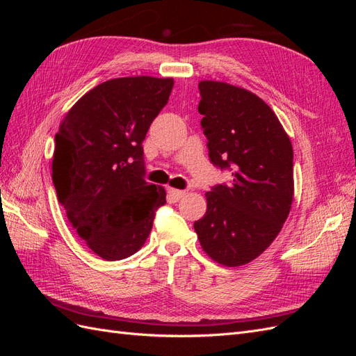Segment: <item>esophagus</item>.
<instances>
[{
	"label": "esophagus",
	"instance_id": "34e87169",
	"mask_svg": "<svg viewBox=\"0 0 356 356\" xmlns=\"http://www.w3.org/2000/svg\"><path fill=\"white\" fill-rule=\"evenodd\" d=\"M186 191L184 190H177V188H169L168 190V196L172 202H178L181 197H184Z\"/></svg>",
	"mask_w": 356,
	"mask_h": 356
}]
</instances>
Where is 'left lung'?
Here are the masks:
<instances>
[{
  "label": "left lung",
  "instance_id": "8db88e82",
  "mask_svg": "<svg viewBox=\"0 0 356 356\" xmlns=\"http://www.w3.org/2000/svg\"><path fill=\"white\" fill-rule=\"evenodd\" d=\"M199 92L209 159L232 170V179L204 195L208 208L195 230L213 261L238 267L263 254L288 218L293 145L270 106L252 92L209 80L199 83Z\"/></svg>",
  "mask_w": 356,
  "mask_h": 356
}]
</instances>
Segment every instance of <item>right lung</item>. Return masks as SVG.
Masks as SVG:
<instances>
[{
  "label": "right lung",
  "instance_id": "obj_1",
  "mask_svg": "<svg viewBox=\"0 0 356 356\" xmlns=\"http://www.w3.org/2000/svg\"><path fill=\"white\" fill-rule=\"evenodd\" d=\"M172 79L104 81L74 104L55 136L51 179L75 232L104 260L131 257L166 203L145 181L143 141L168 104Z\"/></svg>",
  "mask_w": 356,
  "mask_h": 356
}]
</instances>
